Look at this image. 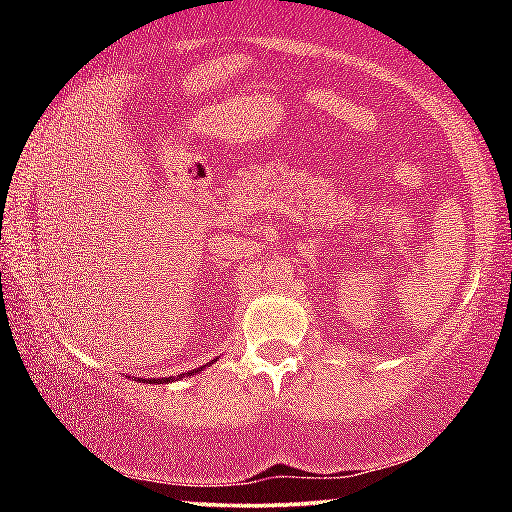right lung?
Returning <instances> with one entry per match:
<instances>
[{
  "instance_id": "1",
  "label": "right lung",
  "mask_w": 512,
  "mask_h": 512,
  "mask_svg": "<svg viewBox=\"0 0 512 512\" xmlns=\"http://www.w3.org/2000/svg\"><path fill=\"white\" fill-rule=\"evenodd\" d=\"M198 370H203V366H201V368H198ZM198 370H194V372H198ZM194 372H192V370H189V372H183V375H178V377H164V379H140V377H137V381H142V384H144V381H146V384H169V381H173V379H183V377H192V375H194Z\"/></svg>"
}]
</instances>
